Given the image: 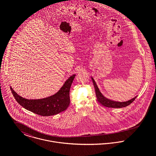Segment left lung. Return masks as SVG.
<instances>
[{
    "mask_svg": "<svg viewBox=\"0 0 156 156\" xmlns=\"http://www.w3.org/2000/svg\"><path fill=\"white\" fill-rule=\"evenodd\" d=\"M91 79L93 82V85L95 88V94H96V97L97 98L98 101L101 103L103 106H105V107H108V108H124L126 107L127 106H129V105H130L134 100L136 99V98L137 97V96L134 97L133 98L126 101H113L110 100L106 97H105L100 92V89L98 88V86L97 85V83H95V81L94 80V79H93V77L91 76Z\"/></svg>",
    "mask_w": 156,
    "mask_h": 156,
    "instance_id": "1",
    "label": "left lung"
}]
</instances>
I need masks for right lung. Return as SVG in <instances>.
<instances>
[{
  "mask_svg": "<svg viewBox=\"0 0 156 156\" xmlns=\"http://www.w3.org/2000/svg\"><path fill=\"white\" fill-rule=\"evenodd\" d=\"M76 74L71 76L60 89L52 95L40 99H27L19 95L10 87L16 100L27 111L43 116H52L66 111L68 107L69 89Z\"/></svg>",
  "mask_w": 156,
  "mask_h": 156,
  "instance_id": "1",
  "label": "right lung"
}]
</instances>
